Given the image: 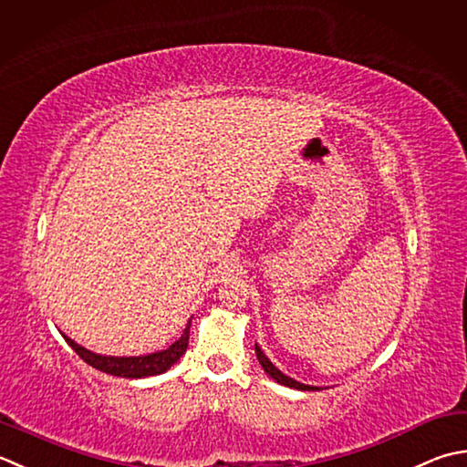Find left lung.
<instances>
[{
    "label": "left lung",
    "mask_w": 467,
    "mask_h": 467,
    "mask_svg": "<svg viewBox=\"0 0 467 467\" xmlns=\"http://www.w3.org/2000/svg\"><path fill=\"white\" fill-rule=\"evenodd\" d=\"M254 352H257V360L261 362V367H263V370L269 374V377L273 379V380H277L279 385H283V387H289V389H299V390H317V387H309V385H301V382H297V380H294V379H289L287 374H283L279 368H275L273 367V362L267 358V356L263 354V350L259 348L257 344H254Z\"/></svg>",
    "instance_id": "1"
}]
</instances>
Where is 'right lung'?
<instances>
[{
    "instance_id": "obj_1",
    "label": "right lung",
    "mask_w": 467,
    "mask_h": 467,
    "mask_svg": "<svg viewBox=\"0 0 467 467\" xmlns=\"http://www.w3.org/2000/svg\"><path fill=\"white\" fill-rule=\"evenodd\" d=\"M188 337H190V319L184 334H182L176 342H173L170 348L153 352L148 356H103V354H95L87 348H82L75 340L64 336V340L68 342V346L75 350L82 360L90 367L113 374V377H123V379H143V377H153V374H161L168 368H171L173 364L180 360V356L186 352L188 348Z\"/></svg>"
}]
</instances>
